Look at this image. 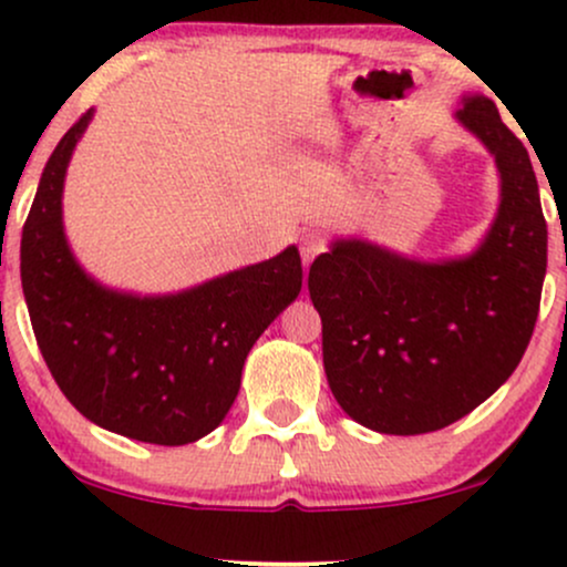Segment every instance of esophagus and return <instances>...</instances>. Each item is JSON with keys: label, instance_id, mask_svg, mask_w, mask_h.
<instances>
[{"label": "esophagus", "instance_id": "34e87169", "mask_svg": "<svg viewBox=\"0 0 567 567\" xmlns=\"http://www.w3.org/2000/svg\"><path fill=\"white\" fill-rule=\"evenodd\" d=\"M324 250V239L320 237V234H306V237L301 239V258H303V266H309L311 261H315L317 256Z\"/></svg>", "mask_w": 567, "mask_h": 567}]
</instances>
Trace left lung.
Segmentation results:
<instances>
[{
	"instance_id": "left-lung-1",
	"label": "left lung",
	"mask_w": 567,
	"mask_h": 567,
	"mask_svg": "<svg viewBox=\"0 0 567 567\" xmlns=\"http://www.w3.org/2000/svg\"><path fill=\"white\" fill-rule=\"evenodd\" d=\"M453 116L501 181L480 245L424 261L341 237L309 269L330 392L381 434L437 432L483 405L519 365L538 317L546 220L528 152L491 97L461 95Z\"/></svg>"
}]
</instances>
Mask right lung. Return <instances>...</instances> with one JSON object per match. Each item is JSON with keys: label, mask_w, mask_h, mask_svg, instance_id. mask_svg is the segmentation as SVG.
I'll list each match as a JSON object with an SVG mask.
<instances>
[{"label": "right lung", "mask_w": 567, "mask_h": 567, "mask_svg": "<svg viewBox=\"0 0 567 567\" xmlns=\"http://www.w3.org/2000/svg\"><path fill=\"white\" fill-rule=\"evenodd\" d=\"M93 109L44 165L21 237L39 351L84 419L152 445H188L226 419L252 343L301 292L298 247L194 288L141 296L84 271L63 229V184Z\"/></svg>", "instance_id": "right-lung-1"}]
</instances>
